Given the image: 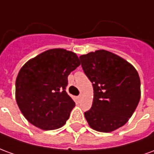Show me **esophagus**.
Masks as SVG:
<instances>
[{
  "label": "esophagus",
  "instance_id": "34e87169",
  "mask_svg": "<svg viewBox=\"0 0 154 154\" xmlns=\"http://www.w3.org/2000/svg\"><path fill=\"white\" fill-rule=\"evenodd\" d=\"M77 98H78V99H81V98H82V95H79V96L77 97Z\"/></svg>",
  "mask_w": 154,
  "mask_h": 154
}]
</instances>
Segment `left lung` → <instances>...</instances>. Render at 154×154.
Returning <instances> with one entry per match:
<instances>
[{
    "instance_id": "1",
    "label": "left lung",
    "mask_w": 154,
    "mask_h": 154,
    "mask_svg": "<svg viewBox=\"0 0 154 154\" xmlns=\"http://www.w3.org/2000/svg\"><path fill=\"white\" fill-rule=\"evenodd\" d=\"M84 73L92 82L94 98L85 112L89 125L109 133L125 125L140 100V79L127 61L106 50L79 57Z\"/></svg>"
}]
</instances>
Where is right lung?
<instances>
[{
  "label": "right lung",
  "instance_id": "1",
  "mask_svg": "<svg viewBox=\"0 0 154 154\" xmlns=\"http://www.w3.org/2000/svg\"><path fill=\"white\" fill-rule=\"evenodd\" d=\"M81 64L77 54L49 49L28 61L15 81V98L29 122L44 130L66 123L75 102L66 92L67 77Z\"/></svg>",
  "mask_w": 154,
  "mask_h": 154
}]
</instances>
